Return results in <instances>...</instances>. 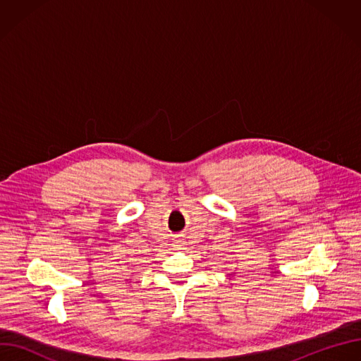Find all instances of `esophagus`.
Here are the masks:
<instances>
[{"mask_svg": "<svg viewBox=\"0 0 361 361\" xmlns=\"http://www.w3.org/2000/svg\"><path fill=\"white\" fill-rule=\"evenodd\" d=\"M177 245H178V246H180V245H181V243H177Z\"/></svg>", "mask_w": 361, "mask_h": 361, "instance_id": "1", "label": "esophagus"}]
</instances>
